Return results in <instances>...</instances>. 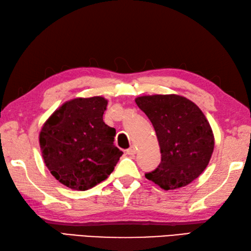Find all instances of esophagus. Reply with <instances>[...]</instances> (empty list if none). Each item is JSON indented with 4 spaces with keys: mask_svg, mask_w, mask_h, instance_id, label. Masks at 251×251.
Listing matches in <instances>:
<instances>
[{
    "mask_svg": "<svg viewBox=\"0 0 251 251\" xmlns=\"http://www.w3.org/2000/svg\"><path fill=\"white\" fill-rule=\"evenodd\" d=\"M135 153H136V148L134 146H132L131 148L126 150V154H129V155H134Z\"/></svg>",
    "mask_w": 251,
    "mask_h": 251,
    "instance_id": "34e87169",
    "label": "esophagus"
}]
</instances>
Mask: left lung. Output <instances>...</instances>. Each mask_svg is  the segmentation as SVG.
<instances>
[{
    "label": "left lung",
    "instance_id": "1",
    "mask_svg": "<svg viewBox=\"0 0 251 251\" xmlns=\"http://www.w3.org/2000/svg\"><path fill=\"white\" fill-rule=\"evenodd\" d=\"M135 102L152 122L162 154L161 164L146 178L166 191L188 185L203 173L214 150L204 114L179 95L143 96Z\"/></svg>",
    "mask_w": 251,
    "mask_h": 251
}]
</instances>
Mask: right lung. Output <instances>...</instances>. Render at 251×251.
Returning a JSON list of instances; mask_svg holds the SVG:
<instances>
[{
  "instance_id": "obj_1",
  "label": "right lung",
  "mask_w": 251,
  "mask_h": 251,
  "mask_svg": "<svg viewBox=\"0 0 251 251\" xmlns=\"http://www.w3.org/2000/svg\"><path fill=\"white\" fill-rule=\"evenodd\" d=\"M107 100L75 98L65 102L42 126V157L55 179L87 191L113 173L124 152L114 145L116 130L103 121Z\"/></svg>"
}]
</instances>
